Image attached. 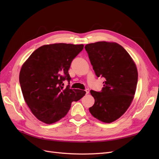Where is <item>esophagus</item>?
Segmentation results:
<instances>
[{"label": "esophagus", "mask_w": 159, "mask_h": 159, "mask_svg": "<svg viewBox=\"0 0 159 159\" xmlns=\"http://www.w3.org/2000/svg\"><path fill=\"white\" fill-rule=\"evenodd\" d=\"M85 92H86V94H88L89 93V89H85Z\"/></svg>", "instance_id": "esophagus-1"}]
</instances>
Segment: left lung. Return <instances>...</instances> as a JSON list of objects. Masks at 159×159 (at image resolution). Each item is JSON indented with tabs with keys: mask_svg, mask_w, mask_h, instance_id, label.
I'll return each instance as SVG.
<instances>
[{
	"mask_svg": "<svg viewBox=\"0 0 159 159\" xmlns=\"http://www.w3.org/2000/svg\"><path fill=\"white\" fill-rule=\"evenodd\" d=\"M95 75L105 78L101 91L91 90L95 103L89 110L104 123H111L126 111L137 88L138 72L131 57L117 43L98 42L85 46Z\"/></svg>",
	"mask_w": 159,
	"mask_h": 159,
	"instance_id": "1",
	"label": "left lung"
}]
</instances>
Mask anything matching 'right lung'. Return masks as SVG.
<instances>
[{
    "label": "right lung",
    "instance_id": "add662e5",
    "mask_svg": "<svg viewBox=\"0 0 159 159\" xmlns=\"http://www.w3.org/2000/svg\"><path fill=\"white\" fill-rule=\"evenodd\" d=\"M84 45L54 44L38 48L22 66L19 75L22 92L32 113L40 121L54 123L65 117L72 102L85 94L84 90L64 87L71 80V63Z\"/></svg>",
    "mask_w": 159,
    "mask_h": 159
}]
</instances>
